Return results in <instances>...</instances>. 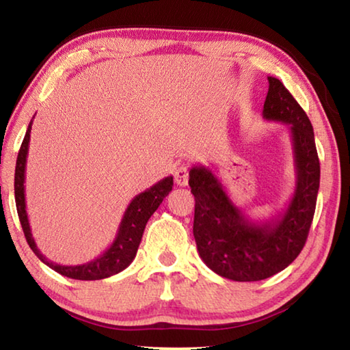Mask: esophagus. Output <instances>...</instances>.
I'll return each instance as SVG.
<instances>
[{"label": "esophagus", "mask_w": 350, "mask_h": 350, "mask_svg": "<svg viewBox=\"0 0 350 350\" xmlns=\"http://www.w3.org/2000/svg\"><path fill=\"white\" fill-rule=\"evenodd\" d=\"M175 183L176 185H181L185 187L189 184V167L187 166H180L175 170Z\"/></svg>", "instance_id": "1"}]
</instances>
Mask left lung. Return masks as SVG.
Returning a JSON list of instances; mask_svg holds the SVG:
<instances>
[{
  "mask_svg": "<svg viewBox=\"0 0 350 350\" xmlns=\"http://www.w3.org/2000/svg\"><path fill=\"white\" fill-rule=\"evenodd\" d=\"M267 80L262 118L287 125L293 144L296 185L287 208L270 220H252L231 201L208 167L193 166L189 172L199 256L215 273L240 282L266 280L296 260L308 237L320 184L308 116L278 78Z\"/></svg>",
  "mask_w": 350,
  "mask_h": 350,
  "instance_id": "1",
  "label": "left lung"
}]
</instances>
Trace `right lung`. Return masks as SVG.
Wrapping results in <instances>:
<instances>
[{
	"label": "right lung",
	"instance_id": "1",
	"mask_svg": "<svg viewBox=\"0 0 350 350\" xmlns=\"http://www.w3.org/2000/svg\"><path fill=\"white\" fill-rule=\"evenodd\" d=\"M31 124L30 122L27 128L25 137L21 145L18 160H16V169H15V201H16V210L19 216L21 226L24 230V235L27 239V243L30 245L31 251L38 255V258L45 262L48 267L55 270L57 273L63 276L72 278V280L80 281H96L104 280L122 272L124 269L131 265L135 254H137L139 245L142 241V235H144L146 222L154 215V211L159 208L169 191L172 190L174 178L166 176L161 181L154 184L152 187L146 189L135 196L133 201L128 204L126 210L124 213V217L120 220L116 237L113 243L105 249V251L96 256L85 265L80 266H63L57 265V262L49 261L46 256L42 254L36 241L33 239L30 222H28L27 216V205H25V166H27V155H28V144H30V133H31Z\"/></svg>",
	"mask_w": 350,
	"mask_h": 350
}]
</instances>
